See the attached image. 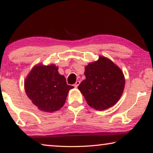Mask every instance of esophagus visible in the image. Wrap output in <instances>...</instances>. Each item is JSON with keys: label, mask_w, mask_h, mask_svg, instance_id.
I'll use <instances>...</instances> for the list:
<instances>
[{"label": "esophagus", "mask_w": 153, "mask_h": 153, "mask_svg": "<svg viewBox=\"0 0 153 153\" xmlns=\"http://www.w3.org/2000/svg\"><path fill=\"white\" fill-rule=\"evenodd\" d=\"M79 84H80V82H79V81H77V82H76V84H74V87H75V88H77V86H79Z\"/></svg>", "instance_id": "obj_1"}]
</instances>
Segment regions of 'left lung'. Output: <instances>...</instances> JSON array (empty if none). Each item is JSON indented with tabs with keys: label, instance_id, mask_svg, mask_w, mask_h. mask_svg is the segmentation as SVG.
Listing matches in <instances>:
<instances>
[{
	"label": "left lung",
	"instance_id": "8db88e82",
	"mask_svg": "<svg viewBox=\"0 0 153 153\" xmlns=\"http://www.w3.org/2000/svg\"><path fill=\"white\" fill-rule=\"evenodd\" d=\"M86 79L78 89L88 105L102 111L112 107L120 100L125 86L123 71L110 59L100 56L98 60L85 67Z\"/></svg>",
	"mask_w": 153,
	"mask_h": 153
}]
</instances>
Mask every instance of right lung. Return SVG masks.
I'll use <instances>...</instances> for the list:
<instances>
[{
  "label": "right lung",
  "instance_id": "right-lung-1",
  "mask_svg": "<svg viewBox=\"0 0 153 153\" xmlns=\"http://www.w3.org/2000/svg\"><path fill=\"white\" fill-rule=\"evenodd\" d=\"M28 98L40 111L54 112L64 105L69 90L74 88L67 84L65 77L58 72L55 65H37L25 79Z\"/></svg>",
  "mask_w": 153,
  "mask_h": 153
}]
</instances>
